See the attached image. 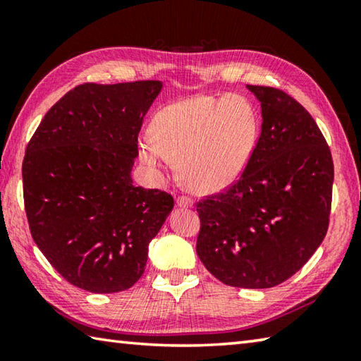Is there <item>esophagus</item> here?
<instances>
[{
    "instance_id": "esophagus-1",
    "label": "esophagus",
    "mask_w": 361,
    "mask_h": 361,
    "mask_svg": "<svg viewBox=\"0 0 361 361\" xmlns=\"http://www.w3.org/2000/svg\"><path fill=\"white\" fill-rule=\"evenodd\" d=\"M176 205H178L180 209H189V207L194 205V200L191 197H186V195H180V197L176 199Z\"/></svg>"
}]
</instances>
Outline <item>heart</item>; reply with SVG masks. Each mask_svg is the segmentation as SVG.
Instances as JSON below:
<instances>
[{"mask_svg":"<svg viewBox=\"0 0 361 361\" xmlns=\"http://www.w3.org/2000/svg\"><path fill=\"white\" fill-rule=\"evenodd\" d=\"M140 137L138 154L161 169L178 161L185 186L200 194L232 185L245 169L258 133V119L245 97L197 95L164 106Z\"/></svg>","mask_w":361,"mask_h":361,"instance_id":"b5f03b06","label":"heart"}]
</instances>
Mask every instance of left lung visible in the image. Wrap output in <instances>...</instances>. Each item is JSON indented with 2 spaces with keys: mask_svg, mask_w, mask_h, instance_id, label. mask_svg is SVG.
Returning <instances> with one entry per match:
<instances>
[{
  "mask_svg": "<svg viewBox=\"0 0 361 361\" xmlns=\"http://www.w3.org/2000/svg\"><path fill=\"white\" fill-rule=\"evenodd\" d=\"M261 103V135L226 191L200 200L195 252L237 288H271L296 274L328 231L334 167L325 137L283 90L247 85Z\"/></svg>",
  "mask_w": 361,
  "mask_h": 361,
  "instance_id": "left-lung-1",
  "label": "left lung"
}]
</instances>
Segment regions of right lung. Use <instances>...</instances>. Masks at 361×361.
<instances>
[{"instance_id": "1", "label": "right lung", "mask_w": 361, "mask_h": 361, "mask_svg": "<svg viewBox=\"0 0 361 361\" xmlns=\"http://www.w3.org/2000/svg\"><path fill=\"white\" fill-rule=\"evenodd\" d=\"M161 81L81 84L46 113L22 166L30 232L66 282L118 293L143 276L173 197L135 186L143 118Z\"/></svg>"}]
</instances>
